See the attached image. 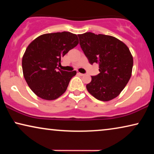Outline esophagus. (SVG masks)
I'll list each match as a JSON object with an SVG mask.
<instances>
[{"mask_svg":"<svg viewBox=\"0 0 154 154\" xmlns=\"http://www.w3.org/2000/svg\"><path fill=\"white\" fill-rule=\"evenodd\" d=\"M77 73H78V74H79V75H81V76H83V75H85V74H83V73H79V72H78Z\"/></svg>","mask_w":154,"mask_h":154,"instance_id":"1","label":"esophagus"}]
</instances>
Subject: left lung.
<instances>
[{"label":"left lung","mask_w":154,"mask_h":154,"mask_svg":"<svg viewBox=\"0 0 154 154\" xmlns=\"http://www.w3.org/2000/svg\"><path fill=\"white\" fill-rule=\"evenodd\" d=\"M80 45L90 64H99L100 73L86 85L97 100L107 102L116 97L132 75L133 58L129 48L116 38L87 32L79 34Z\"/></svg>","instance_id":"left-lung-1"}]
</instances>
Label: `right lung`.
I'll use <instances>...</instances> for the list:
<instances>
[{"mask_svg": "<svg viewBox=\"0 0 154 154\" xmlns=\"http://www.w3.org/2000/svg\"><path fill=\"white\" fill-rule=\"evenodd\" d=\"M78 44L77 35L67 31L45 33L29 44L22 57L23 74L38 97L53 100L64 93L76 71H63L57 66Z\"/></svg>", "mask_w": 154, "mask_h": 154, "instance_id": "obj_1", "label": "right lung"}]
</instances>
